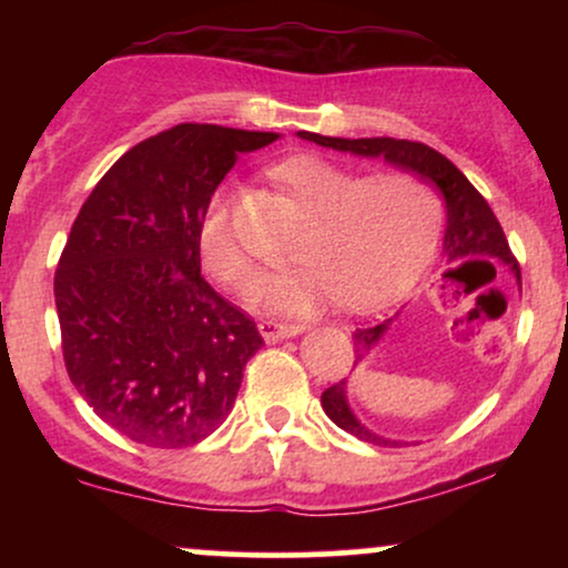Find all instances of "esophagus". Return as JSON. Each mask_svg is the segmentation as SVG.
<instances>
[{"label":"esophagus","instance_id":"1","mask_svg":"<svg viewBox=\"0 0 568 568\" xmlns=\"http://www.w3.org/2000/svg\"><path fill=\"white\" fill-rule=\"evenodd\" d=\"M258 331H262V336L266 342H280V338H291V336H298L304 331V325H296V323H275V321H262L258 323Z\"/></svg>","mask_w":568,"mask_h":568}]
</instances>
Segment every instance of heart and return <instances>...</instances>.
<instances>
[{
	"label": "heart",
	"instance_id": "b5f03b06",
	"mask_svg": "<svg viewBox=\"0 0 568 568\" xmlns=\"http://www.w3.org/2000/svg\"><path fill=\"white\" fill-rule=\"evenodd\" d=\"M272 179L310 213L296 262L264 280L258 302L272 312L306 315L328 302L352 312L379 310L400 298L433 258L440 202L410 173L357 179L334 162L298 154L277 162ZM200 262L226 291L247 296L256 262L232 224L230 200L219 197L202 216Z\"/></svg>",
	"mask_w": 568,
	"mask_h": 568
}]
</instances>
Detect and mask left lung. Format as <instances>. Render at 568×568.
Segmentation results:
<instances>
[{"instance_id": "1", "label": "left lung", "mask_w": 568, "mask_h": 568, "mask_svg": "<svg viewBox=\"0 0 568 568\" xmlns=\"http://www.w3.org/2000/svg\"><path fill=\"white\" fill-rule=\"evenodd\" d=\"M298 139L317 143V146L336 149V152H349L357 158H371V160H384L389 165L400 168V171L414 173L416 179H422L425 184H433L440 192L443 202H446V234H443V256L446 264H465V262H501L507 270L513 272L515 283L520 288V266L515 262L507 245L505 232H501L497 216L488 207V202L480 197V192L475 189L467 175L454 165L452 160L443 158L440 152L425 146V143L416 141H400V139H331V135L321 133H306L298 130ZM389 321H384L374 328H357L352 338H355V366L361 361H366L371 349L382 342V336L387 334ZM323 410L328 414V419L336 427H342L344 433L355 435V438L374 443V446H403L406 440H393L376 435L374 429H368L361 419L355 416V410L349 406L347 397V379L336 382L334 387H328L321 395Z\"/></svg>"}]
</instances>
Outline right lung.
Wrapping results in <instances>:
<instances>
[{
    "instance_id": "right-lung-1",
    "label": "right lung",
    "mask_w": 568,
    "mask_h": 568,
    "mask_svg": "<svg viewBox=\"0 0 568 568\" xmlns=\"http://www.w3.org/2000/svg\"><path fill=\"white\" fill-rule=\"evenodd\" d=\"M184 122L135 143L84 200L55 270L69 379L125 438L186 448L224 425L256 323L200 275L197 232L237 154L277 141Z\"/></svg>"
}]
</instances>
